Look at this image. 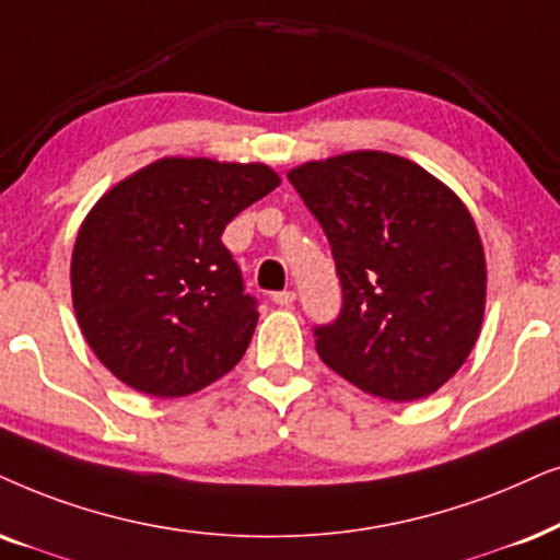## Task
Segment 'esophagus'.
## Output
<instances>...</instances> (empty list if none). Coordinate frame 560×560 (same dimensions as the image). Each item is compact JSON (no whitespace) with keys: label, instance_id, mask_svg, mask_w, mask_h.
<instances>
[{"label":"esophagus","instance_id":"34e87169","mask_svg":"<svg viewBox=\"0 0 560 560\" xmlns=\"http://www.w3.org/2000/svg\"><path fill=\"white\" fill-rule=\"evenodd\" d=\"M270 298H272L275 306H293V303H295L293 290H280V293H272Z\"/></svg>","mask_w":560,"mask_h":560}]
</instances>
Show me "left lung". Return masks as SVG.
I'll return each instance as SVG.
<instances>
[{"label":"left lung","mask_w":560,"mask_h":560,"mask_svg":"<svg viewBox=\"0 0 560 560\" xmlns=\"http://www.w3.org/2000/svg\"><path fill=\"white\" fill-rule=\"evenodd\" d=\"M322 223L342 282V311L314 326L334 373L388 401L438 390L474 350L486 259L460 198L419 164L352 151L288 172Z\"/></svg>","instance_id":"1"}]
</instances>
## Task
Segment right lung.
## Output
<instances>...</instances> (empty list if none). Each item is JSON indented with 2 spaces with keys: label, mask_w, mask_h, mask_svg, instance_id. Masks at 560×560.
<instances>
[{
  "label": "right lung",
  "mask_w": 560,
  "mask_h": 560,
  "mask_svg": "<svg viewBox=\"0 0 560 560\" xmlns=\"http://www.w3.org/2000/svg\"><path fill=\"white\" fill-rule=\"evenodd\" d=\"M280 185L265 164L166 156L97 200L71 254L77 322L141 394L190 396L244 358L257 301L223 229Z\"/></svg>",
  "instance_id": "1"
}]
</instances>
